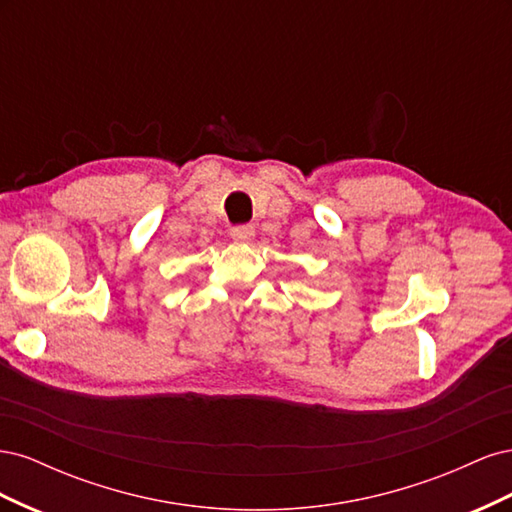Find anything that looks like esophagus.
Returning <instances> with one entry per match:
<instances>
[{"label":"esophagus","mask_w":512,"mask_h":512,"mask_svg":"<svg viewBox=\"0 0 512 512\" xmlns=\"http://www.w3.org/2000/svg\"><path fill=\"white\" fill-rule=\"evenodd\" d=\"M254 235H256V230H254V226H250V224L237 226V228L230 230V239L235 241V243H250V241L254 239Z\"/></svg>","instance_id":"34e87169"}]
</instances>
